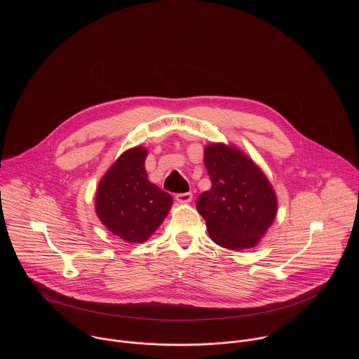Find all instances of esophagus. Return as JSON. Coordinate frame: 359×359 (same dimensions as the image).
Segmentation results:
<instances>
[{"mask_svg":"<svg viewBox=\"0 0 359 359\" xmlns=\"http://www.w3.org/2000/svg\"><path fill=\"white\" fill-rule=\"evenodd\" d=\"M192 198H194V195H192L191 192L175 195V199H177V202H180V203H189V202H192Z\"/></svg>","mask_w":359,"mask_h":359,"instance_id":"34e87169","label":"esophagus"}]
</instances>
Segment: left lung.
<instances>
[{
  "label": "left lung",
  "instance_id": "8db88e82",
  "mask_svg": "<svg viewBox=\"0 0 359 359\" xmlns=\"http://www.w3.org/2000/svg\"><path fill=\"white\" fill-rule=\"evenodd\" d=\"M211 188L198 199L214 243L229 250L257 246L278 212L276 194L256 163L233 145L205 148Z\"/></svg>",
  "mask_w": 359,
  "mask_h": 359
}]
</instances>
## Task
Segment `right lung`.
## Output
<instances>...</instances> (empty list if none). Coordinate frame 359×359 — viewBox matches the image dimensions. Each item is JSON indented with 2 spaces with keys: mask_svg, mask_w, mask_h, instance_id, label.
Returning a JSON list of instances; mask_svg holds the SVG:
<instances>
[{
  "mask_svg": "<svg viewBox=\"0 0 359 359\" xmlns=\"http://www.w3.org/2000/svg\"><path fill=\"white\" fill-rule=\"evenodd\" d=\"M147 156L144 147L123 152L97 189L98 218L107 231L128 243L148 241L172 205V198L148 180Z\"/></svg>",
  "mask_w": 359,
  "mask_h": 359,
  "instance_id": "obj_1",
  "label": "right lung"
}]
</instances>
